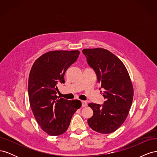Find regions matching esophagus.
<instances>
[{"mask_svg": "<svg viewBox=\"0 0 157 157\" xmlns=\"http://www.w3.org/2000/svg\"><path fill=\"white\" fill-rule=\"evenodd\" d=\"M87 105V102L86 101H82V107H86Z\"/></svg>", "mask_w": 157, "mask_h": 157, "instance_id": "1", "label": "esophagus"}]
</instances>
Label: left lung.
Listing matches in <instances>:
<instances>
[{
  "label": "left lung",
  "mask_w": 157,
  "mask_h": 157,
  "mask_svg": "<svg viewBox=\"0 0 157 157\" xmlns=\"http://www.w3.org/2000/svg\"><path fill=\"white\" fill-rule=\"evenodd\" d=\"M82 52L105 90L102 94L105 101L102 105L88 104L94 113L88 124L97 132L110 134L124 123L129 113L134 96L130 75L122 61L107 50L87 48Z\"/></svg>",
  "instance_id": "8db88e82"
}]
</instances>
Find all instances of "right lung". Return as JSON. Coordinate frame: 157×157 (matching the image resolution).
I'll use <instances>...</instances> for the list:
<instances>
[{
    "instance_id": "obj_1",
    "label": "right lung",
    "mask_w": 157,
    "mask_h": 157,
    "mask_svg": "<svg viewBox=\"0 0 157 157\" xmlns=\"http://www.w3.org/2000/svg\"><path fill=\"white\" fill-rule=\"evenodd\" d=\"M78 50L50 51L33 63L28 80V94L33 115L41 129L50 136L67 130L73 114L82 105L78 99L56 96L58 84L64 83L67 69L77 61Z\"/></svg>"
}]
</instances>
